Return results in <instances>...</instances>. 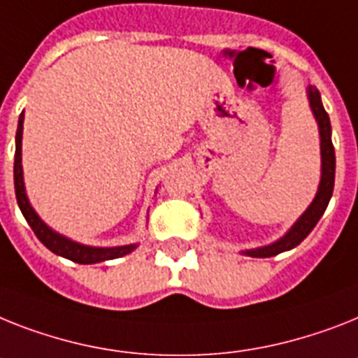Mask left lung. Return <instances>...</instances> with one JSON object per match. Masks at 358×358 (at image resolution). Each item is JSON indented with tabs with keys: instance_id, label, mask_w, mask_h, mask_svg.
Here are the masks:
<instances>
[{
	"instance_id": "left-lung-1",
	"label": "left lung",
	"mask_w": 358,
	"mask_h": 358,
	"mask_svg": "<svg viewBox=\"0 0 358 358\" xmlns=\"http://www.w3.org/2000/svg\"><path fill=\"white\" fill-rule=\"evenodd\" d=\"M309 102H311L313 113L317 117L318 128H320L322 179L317 197L311 203V206L303 212L302 217L292 225V229L282 239H278L276 243L268 245V247L247 250V254L252 256V258H271V256H276V254L283 252V250H291L296 245L302 243L303 239L309 236V232L317 227L318 220L326 212L329 199L333 196V186H335V148H333L331 143V124H329V117H327L326 109L322 106L320 93L315 87H309Z\"/></svg>"
}]
</instances>
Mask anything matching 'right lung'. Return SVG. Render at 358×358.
<instances>
[{
	"mask_svg": "<svg viewBox=\"0 0 358 358\" xmlns=\"http://www.w3.org/2000/svg\"><path fill=\"white\" fill-rule=\"evenodd\" d=\"M22 131H23V113L20 115L17 120V131H16V153H14V188H16V199L17 206L22 210L23 217L27 223L31 225L32 232L36 234L41 243L45 245L47 249L52 250L58 256L76 262V264H99L106 259L122 258L126 254L131 252L137 245H126V247H113V249H96V247H85V245L75 243L64 236L52 232L43 221L38 217V214L32 210L29 205V199L25 196V186H23V170H22Z\"/></svg>",
	"mask_w": 358,
	"mask_h": 358,
	"instance_id": "right-lung-1",
	"label": "right lung"
}]
</instances>
